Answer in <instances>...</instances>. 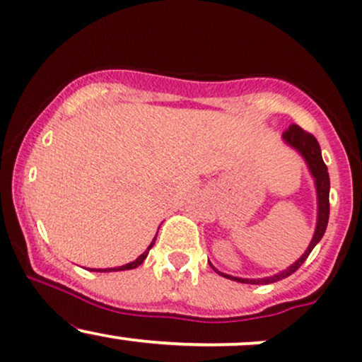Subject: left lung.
Here are the masks:
<instances>
[{
    "label": "left lung",
    "instance_id": "obj_1",
    "mask_svg": "<svg viewBox=\"0 0 362 362\" xmlns=\"http://www.w3.org/2000/svg\"><path fill=\"white\" fill-rule=\"evenodd\" d=\"M281 139H284L285 144L291 146L292 149H296L297 153L303 156L305 165H308L309 172H311L313 178H315L316 197H317V218H316L315 235H313L311 242H309L305 252L296 261V263L288 266L287 269H281V272H278L272 276L239 278V276H232V275H226V273L218 272V269L211 264V268L218 273V275L228 278V280L240 281V284H251V285H266V284H275V281H278V280H284V278L291 276L292 273H296L297 269L300 268V264L308 259V256L311 254L313 249H315V245L321 240V237L325 235V230H327L328 216H329V175H328L327 165H325L323 158H321L320 144H317L315 136H311V134L305 132V130L300 129L299 125L288 127V130H285Z\"/></svg>",
    "mask_w": 362,
    "mask_h": 362
}]
</instances>
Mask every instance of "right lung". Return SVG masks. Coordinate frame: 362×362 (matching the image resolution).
Segmentation results:
<instances>
[{
  "label": "right lung",
  "instance_id": "obj_1",
  "mask_svg": "<svg viewBox=\"0 0 362 362\" xmlns=\"http://www.w3.org/2000/svg\"><path fill=\"white\" fill-rule=\"evenodd\" d=\"M156 235H158V233H156ZM154 240H156V237H154L153 242H151V244H149V247L146 249V251L142 252L141 256H139L136 261H132V263H127V264H123V266H118V268H105V269H103V268H99V269H90V272H101V273H108V272H125V269H134V268H137V266L144 263V259H146V257H148V254H149V249L153 247V245H154Z\"/></svg>",
  "mask_w": 362,
  "mask_h": 362
}]
</instances>
